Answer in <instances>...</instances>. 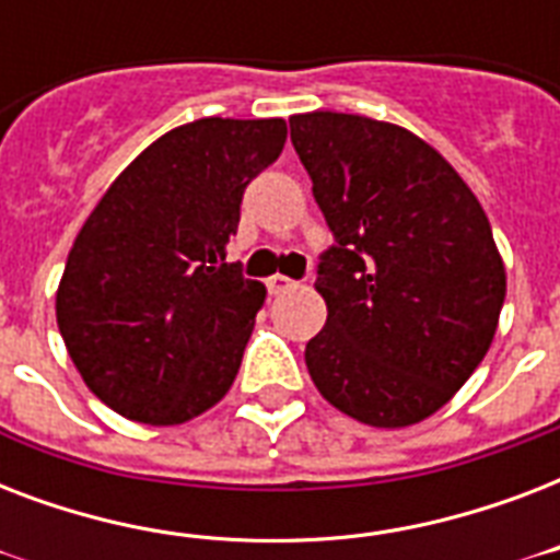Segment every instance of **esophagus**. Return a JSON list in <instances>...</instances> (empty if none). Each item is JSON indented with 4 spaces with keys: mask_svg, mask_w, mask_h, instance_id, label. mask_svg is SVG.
Here are the masks:
<instances>
[{
    "mask_svg": "<svg viewBox=\"0 0 560 560\" xmlns=\"http://www.w3.org/2000/svg\"><path fill=\"white\" fill-rule=\"evenodd\" d=\"M296 288V281L288 279V276H270L267 279V290H270V296H281V293H288V290Z\"/></svg>",
    "mask_w": 560,
    "mask_h": 560,
    "instance_id": "obj_1",
    "label": "esophagus"
}]
</instances>
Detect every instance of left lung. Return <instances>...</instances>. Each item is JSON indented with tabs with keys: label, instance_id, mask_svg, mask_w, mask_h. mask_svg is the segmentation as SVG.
Masks as SVG:
<instances>
[{
	"label": "left lung",
	"instance_id": "8db88e82",
	"mask_svg": "<svg viewBox=\"0 0 560 560\" xmlns=\"http://www.w3.org/2000/svg\"><path fill=\"white\" fill-rule=\"evenodd\" d=\"M290 139L337 241L316 270L328 319L305 349L311 381L363 424H418L494 340L505 267L491 223L404 127L316 109L290 118Z\"/></svg>",
	"mask_w": 560,
	"mask_h": 560
}]
</instances>
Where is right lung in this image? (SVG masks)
Returning <instances> with one entry per match:
<instances>
[{
    "instance_id": "1",
    "label": "right lung",
    "mask_w": 560,
    "mask_h": 560,
    "mask_svg": "<svg viewBox=\"0 0 560 560\" xmlns=\"http://www.w3.org/2000/svg\"><path fill=\"white\" fill-rule=\"evenodd\" d=\"M284 118H197L148 144L74 237L57 328L109 409L186 424L235 381L261 281L226 261L244 188L279 160Z\"/></svg>"
}]
</instances>
